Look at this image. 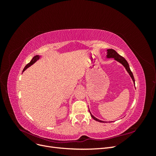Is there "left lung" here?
<instances>
[{"mask_svg": "<svg viewBox=\"0 0 156 156\" xmlns=\"http://www.w3.org/2000/svg\"><path fill=\"white\" fill-rule=\"evenodd\" d=\"M107 58H115V60L118 61V62H119L120 64H122V65L124 66V68H126V69L127 70V72H128V73L129 74L130 77H131L132 80H133V81L134 83V84H135V79H134V77H133V73L131 72V71L129 68V64L127 63V60L124 58L122 57V56H120L119 54L117 53V52L116 51H115L114 49H107ZM89 112H90V110H89ZM90 116H92V118L93 119H94L95 120L98 121V122H103L104 123V121H101L100 120H99L98 119H96V117H94L91 113L90 112Z\"/></svg>", "mask_w": 156, "mask_h": 156, "instance_id": "obj_1", "label": "left lung"}]
</instances>
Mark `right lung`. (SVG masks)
<instances>
[{
    "instance_id": "add662e5",
    "label": "right lung",
    "mask_w": 156,
    "mask_h": 156,
    "mask_svg": "<svg viewBox=\"0 0 156 156\" xmlns=\"http://www.w3.org/2000/svg\"><path fill=\"white\" fill-rule=\"evenodd\" d=\"M40 56H39V55H36V56H34V57L32 58V59L31 60L29 64H27L25 66V68H24V69H23V72H24V71H25V69H27L28 68L30 67V66H31V65H32L33 64H34V63L36 62V61L40 58Z\"/></svg>"
}]
</instances>
